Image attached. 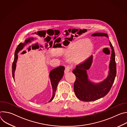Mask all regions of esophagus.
<instances>
[{
    "mask_svg": "<svg viewBox=\"0 0 127 127\" xmlns=\"http://www.w3.org/2000/svg\"><path fill=\"white\" fill-rule=\"evenodd\" d=\"M71 67L70 66H67V67L65 68V70H64L65 73V74H67V73H68V72L71 70Z\"/></svg>",
    "mask_w": 127,
    "mask_h": 127,
    "instance_id": "esophagus-1",
    "label": "esophagus"
}]
</instances>
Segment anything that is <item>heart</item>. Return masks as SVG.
Masks as SVG:
<instances>
[{
  "mask_svg": "<svg viewBox=\"0 0 127 127\" xmlns=\"http://www.w3.org/2000/svg\"><path fill=\"white\" fill-rule=\"evenodd\" d=\"M93 50V44L89 40H79L71 44L66 50L67 56H74L73 59L77 62H82L86 59Z\"/></svg>",
  "mask_w": 127,
  "mask_h": 127,
  "instance_id": "1",
  "label": "heart"
}]
</instances>
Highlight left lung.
I'll use <instances>...</instances> for the list:
<instances>
[{"mask_svg": "<svg viewBox=\"0 0 127 127\" xmlns=\"http://www.w3.org/2000/svg\"><path fill=\"white\" fill-rule=\"evenodd\" d=\"M93 37L108 38L107 33L96 32L92 34ZM112 49V54L109 66V74L107 77L102 82L95 84L88 79L86 70L89 69L93 62V56H90L84 62L76 66L73 70V73L76 76L74 84V91L76 97L83 101H92L97 100L105 96L110 92L114 82L117 73L115 53L113 46L110 42Z\"/></svg>", "mask_w": 127, "mask_h": 127, "instance_id": "8db88e82", "label": "left lung"}]
</instances>
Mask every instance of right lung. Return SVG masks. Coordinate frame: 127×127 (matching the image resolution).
<instances>
[{
  "label": "right lung",
  "instance_id": "add662e5",
  "mask_svg": "<svg viewBox=\"0 0 127 127\" xmlns=\"http://www.w3.org/2000/svg\"><path fill=\"white\" fill-rule=\"evenodd\" d=\"M33 40V38H29L28 39L25 40V43H20L19 45L17 46L15 51L14 53V60L12 63V74L13 78H14V70L15 69V66H16V62L17 61V53L20 52L21 50L23 49L24 46L27 44L28 43H30L31 42V40ZM57 46H60V44L58 45H54L53 47H56ZM65 70V67L63 66H60L57 68H56L55 69H53L50 73V78L53 88V96L51 100L49 101H51L54 98V95H55V94L56 90L57 85L59 82V81L62 79L63 77V76L64 75V71Z\"/></svg>",
  "mask_w": 127,
  "mask_h": 127
}]
</instances>
